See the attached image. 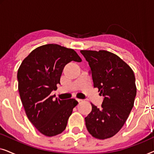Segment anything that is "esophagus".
<instances>
[{"mask_svg": "<svg viewBox=\"0 0 154 154\" xmlns=\"http://www.w3.org/2000/svg\"><path fill=\"white\" fill-rule=\"evenodd\" d=\"M75 100H76L77 102H81V101H83V100H81V99H75Z\"/></svg>", "mask_w": 154, "mask_h": 154, "instance_id": "esophagus-1", "label": "esophagus"}]
</instances>
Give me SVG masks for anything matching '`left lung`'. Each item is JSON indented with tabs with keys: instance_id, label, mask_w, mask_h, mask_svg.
Wrapping results in <instances>:
<instances>
[{
	"instance_id": "left-lung-1",
	"label": "left lung",
	"mask_w": 154,
	"mask_h": 154,
	"mask_svg": "<svg viewBox=\"0 0 154 154\" xmlns=\"http://www.w3.org/2000/svg\"><path fill=\"white\" fill-rule=\"evenodd\" d=\"M90 67L94 88L104 96L102 107L92 104L85 118L92 137L105 140L114 136L123 127L134 106L137 94L132 69L116 54L106 50H81Z\"/></svg>"
}]
</instances>
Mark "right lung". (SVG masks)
<instances>
[{
  "instance_id": "right-lung-1",
  "label": "right lung",
  "mask_w": 154,
  "mask_h": 154,
  "mask_svg": "<svg viewBox=\"0 0 154 154\" xmlns=\"http://www.w3.org/2000/svg\"><path fill=\"white\" fill-rule=\"evenodd\" d=\"M82 60L73 49L47 44L33 50L23 60L17 71L18 90L31 123L44 135L55 136L64 131L78 104L75 99L54 100L66 64Z\"/></svg>"
}]
</instances>
